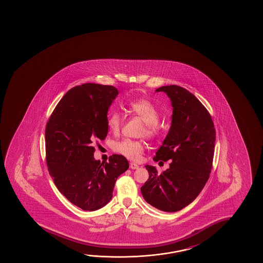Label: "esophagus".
<instances>
[{
    "label": "esophagus",
    "instance_id": "1",
    "mask_svg": "<svg viewBox=\"0 0 263 263\" xmlns=\"http://www.w3.org/2000/svg\"><path fill=\"white\" fill-rule=\"evenodd\" d=\"M129 166L130 168H131V170H137V168H138V167H139L138 164L133 163V162H131V163H130Z\"/></svg>",
    "mask_w": 263,
    "mask_h": 263
}]
</instances>
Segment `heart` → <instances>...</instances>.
I'll return each mask as SVG.
<instances>
[{
    "mask_svg": "<svg viewBox=\"0 0 263 263\" xmlns=\"http://www.w3.org/2000/svg\"><path fill=\"white\" fill-rule=\"evenodd\" d=\"M127 108L134 116L140 118L145 123V127L142 129L143 135L146 134L149 138H154L159 132V125L158 121L159 112L155 104L146 99H136L130 101ZM108 129L112 134L117 135L120 132L121 126L123 124V118L117 111L109 112L107 116ZM144 143L141 140L124 139L112 145V149L118 154L133 161H138L141 159Z\"/></svg>",
    "mask_w": 263,
    "mask_h": 263,
    "instance_id": "1",
    "label": "heart"
}]
</instances>
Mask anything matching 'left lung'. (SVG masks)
Masks as SVG:
<instances>
[{
  "mask_svg": "<svg viewBox=\"0 0 263 263\" xmlns=\"http://www.w3.org/2000/svg\"><path fill=\"white\" fill-rule=\"evenodd\" d=\"M156 91L167 93L173 110L171 128L153 160L171 159V164L161 174L155 167L146 165L149 178L141 193L152 206L173 213L193 202L209 179L215 152V125L206 108L189 90L170 85Z\"/></svg>",
  "mask_w": 263,
  "mask_h": 263,
  "instance_id": "left-lung-1",
  "label": "left lung"
}]
</instances>
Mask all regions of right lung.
Wrapping results in <instances>:
<instances>
[{"instance_id": "add662e5", "label": "right lung", "mask_w": 263, "mask_h": 263, "mask_svg": "<svg viewBox=\"0 0 263 263\" xmlns=\"http://www.w3.org/2000/svg\"><path fill=\"white\" fill-rule=\"evenodd\" d=\"M117 95L111 85L73 87L57 104L46 126L49 174L61 194L84 211L107 204L117 178L129 167L124 156L114 154L108 162L93 157V142L107 136L108 109Z\"/></svg>"}]
</instances>
